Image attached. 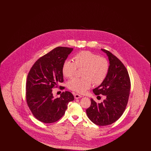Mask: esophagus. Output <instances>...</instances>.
<instances>
[{
    "label": "esophagus",
    "mask_w": 151,
    "mask_h": 151,
    "mask_svg": "<svg viewBox=\"0 0 151 151\" xmlns=\"http://www.w3.org/2000/svg\"><path fill=\"white\" fill-rule=\"evenodd\" d=\"M74 97H75V98L76 99H78L81 98V97H82V96L80 95L79 94L76 93L74 94Z\"/></svg>",
    "instance_id": "1"
}]
</instances>
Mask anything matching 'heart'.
<instances>
[{"label":"heart","instance_id":"1","mask_svg":"<svg viewBox=\"0 0 151 151\" xmlns=\"http://www.w3.org/2000/svg\"><path fill=\"white\" fill-rule=\"evenodd\" d=\"M74 62L65 60L62 65V73L66 78H71L78 68H83L82 78H73L68 81L70 89L78 93H84L90 88L92 83L99 85L106 77L109 71L108 60L104 58L89 51L77 53L73 57Z\"/></svg>","mask_w":151,"mask_h":151}]
</instances>
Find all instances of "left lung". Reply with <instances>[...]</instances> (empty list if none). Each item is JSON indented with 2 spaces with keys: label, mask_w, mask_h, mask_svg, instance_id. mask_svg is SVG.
Masks as SVG:
<instances>
[{
  "label": "left lung",
  "mask_w": 151,
  "mask_h": 151,
  "mask_svg": "<svg viewBox=\"0 0 151 151\" xmlns=\"http://www.w3.org/2000/svg\"><path fill=\"white\" fill-rule=\"evenodd\" d=\"M109 60L106 77L93 91L96 95L106 96L103 102L97 104L93 99L86 110L89 119L99 126L109 125L117 121L126 108L130 91V79L126 67L109 51L101 49Z\"/></svg>",
  "instance_id": "left-lung-1"
}]
</instances>
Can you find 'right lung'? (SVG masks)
<instances>
[{
	"label": "right lung",
	"instance_id": "add662e5",
	"mask_svg": "<svg viewBox=\"0 0 151 151\" xmlns=\"http://www.w3.org/2000/svg\"><path fill=\"white\" fill-rule=\"evenodd\" d=\"M73 48L57 47L39 58L31 68L26 84V99L30 111L38 121L51 123L65 114L68 104L74 100L71 92L54 97L52 88L63 82L62 65Z\"/></svg>",
	"mask_w": 151,
	"mask_h": 151
}]
</instances>
